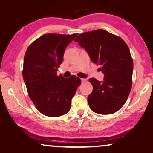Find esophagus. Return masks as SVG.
Wrapping results in <instances>:
<instances>
[{
	"instance_id": "obj_1",
	"label": "esophagus",
	"mask_w": 153,
	"mask_h": 153,
	"mask_svg": "<svg viewBox=\"0 0 153 153\" xmlns=\"http://www.w3.org/2000/svg\"><path fill=\"white\" fill-rule=\"evenodd\" d=\"M87 80L86 79H85V78H81V81H82V82H85V81H86Z\"/></svg>"
}]
</instances>
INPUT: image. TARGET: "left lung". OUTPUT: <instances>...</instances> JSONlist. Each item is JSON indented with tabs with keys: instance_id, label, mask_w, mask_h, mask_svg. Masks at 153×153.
<instances>
[{
	"instance_id": "1",
	"label": "left lung",
	"mask_w": 153,
	"mask_h": 153,
	"mask_svg": "<svg viewBox=\"0 0 153 153\" xmlns=\"http://www.w3.org/2000/svg\"><path fill=\"white\" fill-rule=\"evenodd\" d=\"M84 48L93 63L104 74L103 82L91 78L93 91L87 97L91 110L101 115L119 111L131 91L133 59L129 49L120 37L98 29L81 33L75 39Z\"/></svg>"
}]
</instances>
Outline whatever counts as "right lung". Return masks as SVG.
Masks as SVG:
<instances>
[{"label":"right lung","instance_id":"add662e5","mask_svg":"<svg viewBox=\"0 0 153 153\" xmlns=\"http://www.w3.org/2000/svg\"><path fill=\"white\" fill-rule=\"evenodd\" d=\"M77 35L45 34L26 50L22 71L24 81L36 108L46 116L59 117L68 113L72 98L81 84L75 75L64 78L56 75L67 45Z\"/></svg>","mask_w":153,"mask_h":153}]
</instances>
